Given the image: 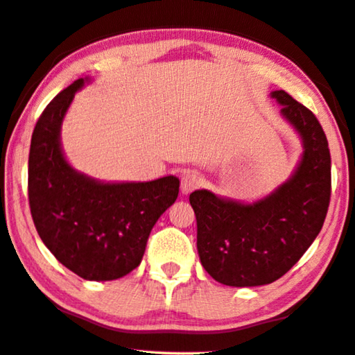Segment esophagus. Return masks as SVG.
Wrapping results in <instances>:
<instances>
[{
    "mask_svg": "<svg viewBox=\"0 0 355 355\" xmlns=\"http://www.w3.org/2000/svg\"><path fill=\"white\" fill-rule=\"evenodd\" d=\"M202 184V178L197 172L189 171L183 173L182 177V192L183 194H189V192L194 191L196 188H199Z\"/></svg>",
    "mask_w": 355,
    "mask_h": 355,
    "instance_id": "34e87169",
    "label": "esophagus"
}]
</instances>
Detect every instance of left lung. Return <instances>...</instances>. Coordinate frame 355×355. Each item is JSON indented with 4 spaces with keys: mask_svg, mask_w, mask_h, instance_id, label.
Wrapping results in <instances>:
<instances>
[{
    "mask_svg": "<svg viewBox=\"0 0 355 355\" xmlns=\"http://www.w3.org/2000/svg\"><path fill=\"white\" fill-rule=\"evenodd\" d=\"M297 131L302 156L293 175L263 199L244 203L197 189V250L222 285L260 286L286 274L321 232L330 202V152L315 114L285 91L271 92Z\"/></svg>",
    "mask_w": 355,
    "mask_h": 355,
    "instance_id": "8db88e82",
    "label": "left lung"
}]
</instances>
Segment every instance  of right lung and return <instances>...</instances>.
Here are the masks:
<instances>
[{"label": "right lung", "instance_id": "obj_1", "mask_svg": "<svg viewBox=\"0 0 355 355\" xmlns=\"http://www.w3.org/2000/svg\"><path fill=\"white\" fill-rule=\"evenodd\" d=\"M84 81L80 78L59 92L35 123L29 207L40 239L59 263L86 280H116L141 264L153 225L177 200L180 180L106 183L69 164L61 127Z\"/></svg>", "mask_w": 355, "mask_h": 355}]
</instances>
